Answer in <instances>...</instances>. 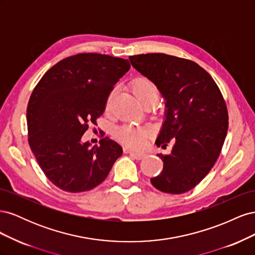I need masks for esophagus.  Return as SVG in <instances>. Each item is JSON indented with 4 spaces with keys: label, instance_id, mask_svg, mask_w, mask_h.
<instances>
[{
    "label": "esophagus",
    "instance_id": "esophagus-1",
    "mask_svg": "<svg viewBox=\"0 0 255 255\" xmlns=\"http://www.w3.org/2000/svg\"><path fill=\"white\" fill-rule=\"evenodd\" d=\"M128 153L129 154L130 156H133V157L136 158V159H141V158H143V157L145 156V154H144V153H141V152H135V151L128 150Z\"/></svg>",
    "mask_w": 255,
    "mask_h": 255
}]
</instances>
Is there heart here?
Listing matches in <instances>:
<instances>
[{
	"mask_svg": "<svg viewBox=\"0 0 255 255\" xmlns=\"http://www.w3.org/2000/svg\"><path fill=\"white\" fill-rule=\"evenodd\" d=\"M130 89H132L138 102L143 106L149 103L155 104L159 96L155 83L149 78H145V76H138V78L134 79L132 83H130ZM114 92L115 91H112L106 100V110H109ZM115 135L116 138L125 145L129 146V148L139 149L149 138L150 130L146 128L123 126L116 130Z\"/></svg>",
	"mask_w": 255,
	"mask_h": 255,
	"instance_id": "heart-1",
	"label": "heart"
}]
</instances>
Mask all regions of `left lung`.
<instances>
[{"mask_svg":"<svg viewBox=\"0 0 255 255\" xmlns=\"http://www.w3.org/2000/svg\"><path fill=\"white\" fill-rule=\"evenodd\" d=\"M136 70L155 83L166 99V120L155 141L170 154H157L164 167L151 183L166 194L195 188L219 157L229 113L218 85L197 63L163 53L129 56Z\"/></svg>","mask_w":255,"mask_h":255,"instance_id":"1","label":"left lung"}]
</instances>
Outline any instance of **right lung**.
Segmentation results:
<instances>
[{
  "instance_id": "1",
  "label": "right lung",
  "mask_w": 255,
  "mask_h": 255,
  "mask_svg": "<svg viewBox=\"0 0 255 255\" xmlns=\"http://www.w3.org/2000/svg\"><path fill=\"white\" fill-rule=\"evenodd\" d=\"M130 68L128 59L80 53L61 59L43 74L26 110L27 140L49 181L68 192L101 184L122 155L109 137L90 146L82 137L105 112L115 84Z\"/></svg>"
}]
</instances>
